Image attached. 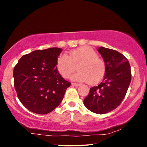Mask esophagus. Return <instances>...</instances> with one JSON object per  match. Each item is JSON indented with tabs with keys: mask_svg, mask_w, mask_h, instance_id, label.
Here are the masks:
<instances>
[{
	"mask_svg": "<svg viewBox=\"0 0 147 147\" xmlns=\"http://www.w3.org/2000/svg\"><path fill=\"white\" fill-rule=\"evenodd\" d=\"M81 84H79V83H72V86H75V87H77V86H79V85Z\"/></svg>",
	"mask_w": 147,
	"mask_h": 147,
	"instance_id": "34e87169",
	"label": "esophagus"
}]
</instances>
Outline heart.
Returning a JSON list of instances; mask_svg holds the SVG:
<instances>
[{"instance_id": "1", "label": "heart", "mask_w": 147, "mask_h": 147, "mask_svg": "<svg viewBox=\"0 0 147 147\" xmlns=\"http://www.w3.org/2000/svg\"><path fill=\"white\" fill-rule=\"evenodd\" d=\"M76 66L79 70L72 77L74 81H88L90 84H95L101 81L105 75V62L89 46L72 50L68 55H60L57 60V69L65 79L71 76L76 70Z\"/></svg>"}]
</instances>
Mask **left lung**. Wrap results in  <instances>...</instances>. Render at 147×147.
<instances>
[{
  "mask_svg": "<svg viewBox=\"0 0 147 147\" xmlns=\"http://www.w3.org/2000/svg\"><path fill=\"white\" fill-rule=\"evenodd\" d=\"M98 51L106 63L105 75L97 86L91 87L83 103L92 112L105 114L118 107L125 98L131 82V68L119 52L103 47Z\"/></svg>",
  "mask_w": 147,
  "mask_h": 147,
  "instance_id": "1",
  "label": "left lung"
}]
</instances>
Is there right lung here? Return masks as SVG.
<instances>
[{"label": "right lung", "mask_w": 147, "mask_h": 147, "mask_svg": "<svg viewBox=\"0 0 147 147\" xmlns=\"http://www.w3.org/2000/svg\"><path fill=\"white\" fill-rule=\"evenodd\" d=\"M62 49L52 47L24 55L13 69L14 87L21 103L36 114H47L61 103L70 83L58 72Z\"/></svg>", "instance_id": "right-lung-1"}]
</instances>
